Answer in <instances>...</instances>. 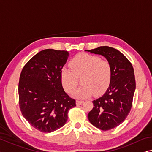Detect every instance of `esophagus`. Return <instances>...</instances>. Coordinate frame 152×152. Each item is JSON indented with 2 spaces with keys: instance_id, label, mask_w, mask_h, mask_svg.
<instances>
[{
  "instance_id": "esophagus-1",
  "label": "esophagus",
  "mask_w": 152,
  "mask_h": 152,
  "mask_svg": "<svg viewBox=\"0 0 152 152\" xmlns=\"http://www.w3.org/2000/svg\"><path fill=\"white\" fill-rule=\"evenodd\" d=\"M83 102H84V101H81V100H77L76 102V105H81Z\"/></svg>"
}]
</instances>
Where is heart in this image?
Segmentation results:
<instances>
[{"label": "heart", "mask_w": 152, "mask_h": 152, "mask_svg": "<svg viewBox=\"0 0 152 152\" xmlns=\"http://www.w3.org/2000/svg\"><path fill=\"white\" fill-rule=\"evenodd\" d=\"M70 67H64L61 71L62 86L67 93H72L81 78L83 85L74 93V97L84 99L100 95L107 90L112 81V67L107 61L95 55L81 53L70 61Z\"/></svg>", "instance_id": "b5f03b06"}]
</instances>
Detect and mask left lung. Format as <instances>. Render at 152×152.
Segmentation results:
<instances>
[{
  "mask_svg": "<svg viewBox=\"0 0 152 152\" xmlns=\"http://www.w3.org/2000/svg\"><path fill=\"white\" fill-rule=\"evenodd\" d=\"M86 51L102 55L112 67L109 87L102 97L93 101V107L88 114L93 126L108 131L123 122L131 110L136 88L134 69L129 59L112 47L103 46Z\"/></svg>",
  "mask_w": 152,
  "mask_h": 152,
  "instance_id": "1",
  "label": "left lung"
}]
</instances>
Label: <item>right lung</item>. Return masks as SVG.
<instances>
[{
    "label": "right lung",
    "instance_id": "right-lung-1",
    "mask_svg": "<svg viewBox=\"0 0 152 152\" xmlns=\"http://www.w3.org/2000/svg\"><path fill=\"white\" fill-rule=\"evenodd\" d=\"M69 53L42 50L24 66L19 82V103L23 116L34 128L50 132L66 124L76 101L65 92L61 71Z\"/></svg>",
    "mask_w": 152,
    "mask_h": 152
}]
</instances>
